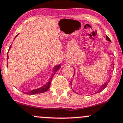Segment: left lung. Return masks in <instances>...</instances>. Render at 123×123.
Masks as SVG:
<instances>
[{
    "label": "left lung",
    "instance_id": "obj_1",
    "mask_svg": "<svg viewBox=\"0 0 123 123\" xmlns=\"http://www.w3.org/2000/svg\"><path fill=\"white\" fill-rule=\"evenodd\" d=\"M106 39L107 40V41H110L111 42V40H110V39L109 38H108V36H106ZM110 80V79H109ZM109 80H108V81H107V82H105V83L104 84H103V85H101V86H100V88H99V90H98V91L97 92H95V94H96V93H98V92H100V91H101L102 90H104V88H105V87L106 86H107V84H108V82H109Z\"/></svg>",
    "mask_w": 123,
    "mask_h": 123
}]
</instances>
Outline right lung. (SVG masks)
<instances>
[{
	"label": "right lung",
	"mask_w": 123,
	"mask_h": 123,
	"mask_svg": "<svg viewBox=\"0 0 123 123\" xmlns=\"http://www.w3.org/2000/svg\"><path fill=\"white\" fill-rule=\"evenodd\" d=\"M18 35V34L16 36V37H15V38H16ZM10 47H11V46H10L9 50L10 49ZM7 55H8V54H7ZM7 59H8V56H7ZM60 67H61L60 64L55 66V67H54V68H53V69H54V72H53V74H52V76L51 77V78H49V80L48 82H47V84H46L43 85V86H42V87L39 88H37V89H35V90H32V91H29V92H25V94H29V95H33V94H41V93H43V92H46V91H47L49 88V86H50V85H51V82L52 81V79L53 77H54V76L55 75V72L57 71L58 69L60 68Z\"/></svg>",
	"instance_id": "add662e5"
}]
</instances>
